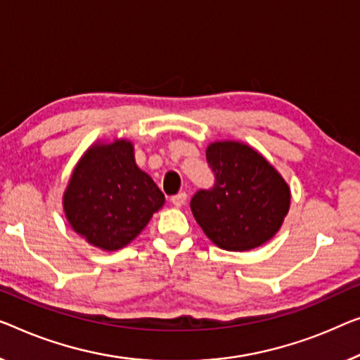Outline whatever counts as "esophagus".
Segmentation results:
<instances>
[{"mask_svg": "<svg viewBox=\"0 0 360 360\" xmlns=\"http://www.w3.org/2000/svg\"><path fill=\"white\" fill-rule=\"evenodd\" d=\"M169 200H171V203H173L174 207H182L186 203V200H187V194H186V192H179V194H176V195L171 197Z\"/></svg>", "mask_w": 360, "mask_h": 360, "instance_id": "34e87169", "label": "esophagus"}]
</instances>
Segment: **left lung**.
<instances>
[{
    "label": "left lung",
    "instance_id": "1",
    "mask_svg": "<svg viewBox=\"0 0 360 360\" xmlns=\"http://www.w3.org/2000/svg\"><path fill=\"white\" fill-rule=\"evenodd\" d=\"M214 184L200 189L191 210L207 238L224 250L259 248L278 233L291 194L278 171L254 148L214 142L207 148Z\"/></svg>",
    "mask_w": 360,
    "mask_h": 360
}]
</instances>
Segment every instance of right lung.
Returning a JSON list of instances; mask_svg holds the SVG:
<instances>
[{
    "instance_id": "right-lung-1",
    "label": "right lung",
    "mask_w": 360,
    "mask_h": 360,
    "mask_svg": "<svg viewBox=\"0 0 360 360\" xmlns=\"http://www.w3.org/2000/svg\"><path fill=\"white\" fill-rule=\"evenodd\" d=\"M72 229L105 250L124 248L147 226L165 195L139 169L127 141L95 146L74 169L63 197Z\"/></svg>"
}]
</instances>
